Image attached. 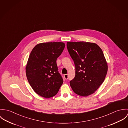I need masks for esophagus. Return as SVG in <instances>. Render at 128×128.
<instances>
[{
	"label": "esophagus",
	"instance_id": "obj_1",
	"mask_svg": "<svg viewBox=\"0 0 128 128\" xmlns=\"http://www.w3.org/2000/svg\"><path fill=\"white\" fill-rule=\"evenodd\" d=\"M68 74H64V78L66 79H68Z\"/></svg>",
	"mask_w": 128,
	"mask_h": 128
}]
</instances>
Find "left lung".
Listing matches in <instances>:
<instances>
[{
    "instance_id": "obj_1",
    "label": "left lung",
    "mask_w": 128,
    "mask_h": 128,
    "mask_svg": "<svg viewBox=\"0 0 128 128\" xmlns=\"http://www.w3.org/2000/svg\"><path fill=\"white\" fill-rule=\"evenodd\" d=\"M67 48L74 61L75 76L70 81L73 91L80 96L94 94L104 82L108 70L101 48L96 43L68 42Z\"/></svg>"
}]
</instances>
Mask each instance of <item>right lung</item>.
<instances>
[{
	"mask_svg": "<svg viewBox=\"0 0 128 128\" xmlns=\"http://www.w3.org/2000/svg\"><path fill=\"white\" fill-rule=\"evenodd\" d=\"M65 47L63 42L37 44L32 50L26 67L28 80L34 91L45 98L54 96L63 83L56 63Z\"/></svg>",
	"mask_w": 128,
	"mask_h": 128,
	"instance_id": "obj_1",
	"label": "right lung"
}]
</instances>
